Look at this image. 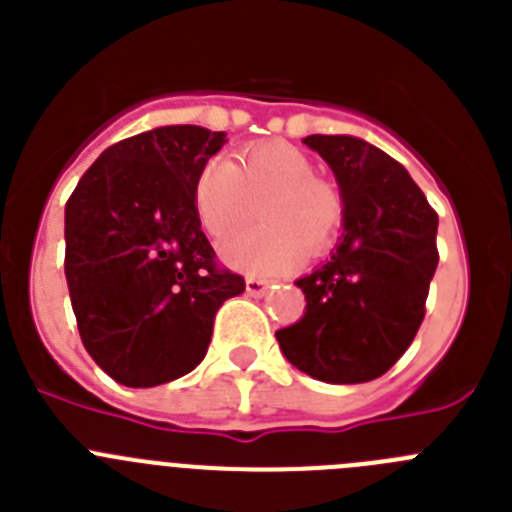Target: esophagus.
Wrapping results in <instances>:
<instances>
[{
    "instance_id": "esophagus-1",
    "label": "esophagus",
    "mask_w": 512,
    "mask_h": 512,
    "mask_svg": "<svg viewBox=\"0 0 512 512\" xmlns=\"http://www.w3.org/2000/svg\"><path fill=\"white\" fill-rule=\"evenodd\" d=\"M271 284L266 282V279H256V277H248L246 279V292L251 297H264L266 292H269Z\"/></svg>"
}]
</instances>
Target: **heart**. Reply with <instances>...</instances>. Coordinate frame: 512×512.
<instances>
[{
	"mask_svg": "<svg viewBox=\"0 0 512 512\" xmlns=\"http://www.w3.org/2000/svg\"><path fill=\"white\" fill-rule=\"evenodd\" d=\"M197 220L212 238H227L255 214L265 225L220 246L223 261L246 274H282L302 251L318 256L343 225V197L300 148L284 140L259 143L235 156V164L212 158L192 187Z\"/></svg>",
	"mask_w": 512,
	"mask_h": 512,
	"instance_id": "b5f03b06",
	"label": "heart"
}]
</instances>
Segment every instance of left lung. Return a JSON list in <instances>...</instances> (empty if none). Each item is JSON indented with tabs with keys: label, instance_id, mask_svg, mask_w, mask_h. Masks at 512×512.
Listing matches in <instances>:
<instances>
[{
	"label": "left lung",
	"instance_id": "obj_1",
	"mask_svg": "<svg viewBox=\"0 0 512 512\" xmlns=\"http://www.w3.org/2000/svg\"><path fill=\"white\" fill-rule=\"evenodd\" d=\"M336 174L343 235L297 279L305 315L277 330L289 364L328 384L382 377L413 343L436 274L438 215L405 166L354 135H307Z\"/></svg>",
	"mask_w": 512,
	"mask_h": 512
}]
</instances>
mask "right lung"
Masks as SVG:
<instances>
[{"label": "right lung", "mask_w": 512, "mask_h": 512, "mask_svg": "<svg viewBox=\"0 0 512 512\" xmlns=\"http://www.w3.org/2000/svg\"><path fill=\"white\" fill-rule=\"evenodd\" d=\"M225 143L166 125L110 146L66 202V282L84 348L125 387L189 374L215 312L246 289L217 266L192 202L194 179Z\"/></svg>", "instance_id": "obj_1"}]
</instances>
